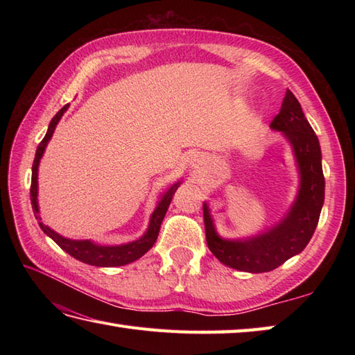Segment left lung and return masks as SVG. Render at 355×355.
<instances>
[{
    "label": "left lung",
    "instance_id": "1",
    "mask_svg": "<svg viewBox=\"0 0 355 355\" xmlns=\"http://www.w3.org/2000/svg\"><path fill=\"white\" fill-rule=\"evenodd\" d=\"M270 128L290 143L299 172V189L281 221L258 235L227 239L218 235L207 202H202L206 239L210 252L224 266L247 273H266L299 254L318 227L325 200V178L318 135L294 94L286 89L279 114Z\"/></svg>",
    "mask_w": 355,
    "mask_h": 355
}]
</instances>
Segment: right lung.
<instances>
[{"mask_svg":"<svg viewBox=\"0 0 355 355\" xmlns=\"http://www.w3.org/2000/svg\"><path fill=\"white\" fill-rule=\"evenodd\" d=\"M70 103H67L64 108L58 111V114L51 119V122L49 125L47 134L40 143V146L36 149L35 154V160L32 166V186H30V200H32V209L35 212V216L37 220V224L42 229L45 235L50 236L55 243L62 248L64 252L73 256L74 259H78L80 262H85L88 266H94V267H120V266H126V263L137 261L141 258L149 248H153L154 243L157 241L158 232H160V225L163 218L168 212V207L172 201L173 193L178 189V186L182 184V182L173 183L168 191H164L160 197V201L157 202V207L149 218V224L146 232L143 235L131 241V243L126 244H119V245H101L93 243L92 239H70L65 238L62 235H59L58 232L50 229L49 225H45L40 216V206H37V168H40V162L45 153V148H47L49 141L53 137V132H55V128L59 123V120L62 119L64 112L69 110Z\"/></svg>","mask_w":355,"mask_h":355,"instance_id":"1","label":"right lung"}]
</instances>
